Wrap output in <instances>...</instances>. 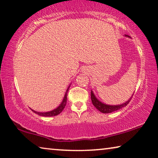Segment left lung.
Returning a JSON list of instances; mask_svg holds the SVG:
<instances>
[{
  "label": "left lung",
  "mask_w": 158,
  "mask_h": 158,
  "mask_svg": "<svg viewBox=\"0 0 158 158\" xmlns=\"http://www.w3.org/2000/svg\"><path fill=\"white\" fill-rule=\"evenodd\" d=\"M91 100L92 102H93V105L95 106V107L98 109V110L101 111V112L104 113V114H108V113H111L113 111H115L116 110H120V109L124 107L127 105V104L130 102L131 99L132 97L127 102L123 103L122 104H120V105H106V104H104L102 103L101 102H99L98 99L95 98L94 94H93V91H91Z\"/></svg>",
  "instance_id": "left-lung-1"
}]
</instances>
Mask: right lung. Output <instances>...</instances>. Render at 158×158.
I'll return each mask as SVG.
<instances>
[{"instance_id":"obj_1","label":"right lung","mask_w":158,"mask_h":158,"mask_svg":"<svg viewBox=\"0 0 158 158\" xmlns=\"http://www.w3.org/2000/svg\"><path fill=\"white\" fill-rule=\"evenodd\" d=\"M68 91H69V88L67 89L66 93H65V97H64V99H63L62 103L60 104L59 106H58L56 109H55V110L51 111H48V112H37V111H34L32 110H31V111H32L33 112L37 114L38 115L42 116H56L58 114H59L63 110H64V109L65 108V105H66Z\"/></svg>"}]
</instances>
